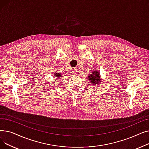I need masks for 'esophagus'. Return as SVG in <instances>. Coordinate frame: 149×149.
Returning <instances> with one entry per match:
<instances>
[{
  "mask_svg": "<svg viewBox=\"0 0 149 149\" xmlns=\"http://www.w3.org/2000/svg\"><path fill=\"white\" fill-rule=\"evenodd\" d=\"M72 74H73L74 75H77L78 74H79V71H78V70H77V69H75V70H74L73 71H72Z\"/></svg>",
  "mask_w": 149,
  "mask_h": 149,
  "instance_id": "34e87169",
  "label": "esophagus"
}]
</instances>
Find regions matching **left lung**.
Segmentation results:
<instances>
[{"label":"left lung","mask_w":149,"mask_h":149,"mask_svg":"<svg viewBox=\"0 0 149 149\" xmlns=\"http://www.w3.org/2000/svg\"><path fill=\"white\" fill-rule=\"evenodd\" d=\"M89 79L91 80V82L92 84H97L98 81H100V74L97 71L93 72L91 74L88 75Z\"/></svg>","instance_id":"obj_1"}]
</instances>
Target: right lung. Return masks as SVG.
I'll return each mask as SVG.
<instances>
[{"label":"right lung","instance_id":"add662e5","mask_svg":"<svg viewBox=\"0 0 149 149\" xmlns=\"http://www.w3.org/2000/svg\"><path fill=\"white\" fill-rule=\"evenodd\" d=\"M55 74V75H56V77H60L61 75H61V74Z\"/></svg>","mask_w":149,"mask_h":149}]
</instances>
